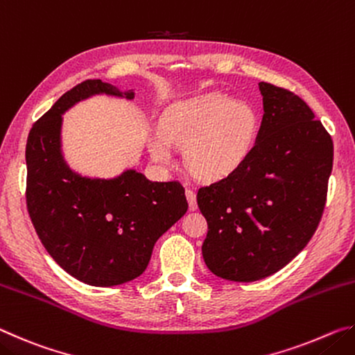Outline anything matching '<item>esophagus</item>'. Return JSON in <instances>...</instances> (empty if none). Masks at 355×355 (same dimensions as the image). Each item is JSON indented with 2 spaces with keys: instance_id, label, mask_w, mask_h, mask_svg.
I'll return each instance as SVG.
<instances>
[{
  "instance_id": "esophagus-1",
  "label": "esophagus",
  "mask_w": 355,
  "mask_h": 355,
  "mask_svg": "<svg viewBox=\"0 0 355 355\" xmlns=\"http://www.w3.org/2000/svg\"><path fill=\"white\" fill-rule=\"evenodd\" d=\"M186 199H188L191 211H194V209H197V199H196V192L194 191L186 189Z\"/></svg>"
}]
</instances>
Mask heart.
I'll return each instance as SVG.
<instances>
[{
	"label": "heart",
	"instance_id": "b5f03b06",
	"mask_svg": "<svg viewBox=\"0 0 355 355\" xmlns=\"http://www.w3.org/2000/svg\"><path fill=\"white\" fill-rule=\"evenodd\" d=\"M260 117L248 103L209 94L173 106L147 146L155 161L173 164L177 148H188L191 172L202 180L230 177L248 161L255 146Z\"/></svg>",
	"mask_w": 355,
	"mask_h": 355
}]
</instances>
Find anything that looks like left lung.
<instances>
[{"instance_id": "left-lung-1", "label": "left lung", "mask_w": 355, "mask_h": 355, "mask_svg": "<svg viewBox=\"0 0 355 355\" xmlns=\"http://www.w3.org/2000/svg\"><path fill=\"white\" fill-rule=\"evenodd\" d=\"M258 86L264 114L248 161L197 192L208 222L203 260L232 282L272 275L307 245L334 163L332 137L309 105L286 89Z\"/></svg>"}]
</instances>
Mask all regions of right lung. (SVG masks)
Returning a JSON list of instances; mask_svg holds the SVG:
<instances>
[{"instance_id":"obj_1","label":"right lung","mask_w":355,"mask_h":355,"mask_svg":"<svg viewBox=\"0 0 355 355\" xmlns=\"http://www.w3.org/2000/svg\"><path fill=\"white\" fill-rule=\"evenodd\" d=\"M94 95L133 100L135 91L87 80L33 125L26 203L42 244L65 272L92 286H116L146 271L155 243L186 213L188 202L178 182H150L136 169L114 178L71 169L62 153V116Z\"/></svg>"}]
</instances>
